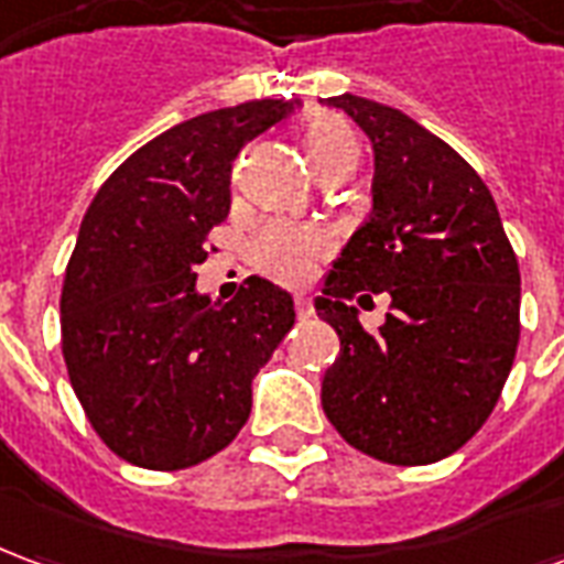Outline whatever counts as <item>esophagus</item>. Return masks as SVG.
Segmentation results:
<instances>
[{
	"mask_svg": "<svg viewBox=\"0 0 564 564\" xmlns=\"http://www.w3.org/2000/svg\"><path fill=\"white\" fill-rule=\"evenodd\" d=\"M295 317L299 319L314 317V307H311V302H307L305 295H295Z\"/></svg>",
	"mask_w": 564,
	"mask_h": 564,
	"instance_id": "1",
	"label": "esophagus"
}]
</instances>
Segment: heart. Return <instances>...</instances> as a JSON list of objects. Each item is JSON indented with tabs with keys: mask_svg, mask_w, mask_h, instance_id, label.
Masks as SVG:
<instances>
[{
	"mask_svg": "<svg viewBox=\"0 0 564 564\" xmlns=\"http://www.w3.org/2000/svg\"><path fill=\"white\" fill-rule=\"evenodd\" d=\"M302 148H305V156L314 172L326 169L332 162H354L356 165V153H359L354 129L338 115L307 117L305 129H302ZM326 250H329V241L323 232L311 229V226L278 220L259 232L257 245H253V259L271 278L299 283L305 281L314 259L323 257Z\"/></svg>",
	"mask_w": 564,
	"mask_h": 564,
	"instance_id": "heart-1",
	"label": "heart"
}]
</instances>
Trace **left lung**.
<instances>
[{"mask_svg":"<svg viewBox=\"0 0 564 564\" xmlns=\"http://www.w3.org/2000/svg\"><path fill=\"white\" fill-rule=\"evenodd\" d=\"M326 105L371 139L375 208L317 299L341 338L323 411L350 447L429 465L471 441L508 380L520 344L517 253L492 193L447 141L354 93ZM356 292L391 293L380 333L346 305Z\"/></svg>","mask_w":564,"mask_h":564,"instance_id":"8db88e82","label":"left lung"}]
</instances>
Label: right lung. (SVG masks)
<instances>
[{"instance_id":"add662e5","label":"right lung","mask_w":564,"mask_h":564,"mask_svg":"<svg viewBox=\"0 0 564 564\" xmlns=\"http://www.w3.org/2000/svg\"><path fill=\"white\" fill-rule=\"evenodd\" d=\"M299 99H257L177 123L96 193L59 295L63 359L84 414L120 459L181 471L229 447L250 383L293 329V295L247 278L196 293L208 232L229 214L232 162Z\"/></svg>"}]
</instances>
